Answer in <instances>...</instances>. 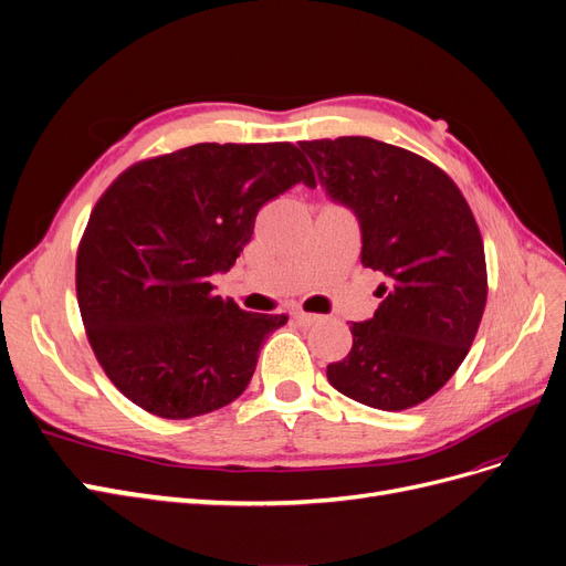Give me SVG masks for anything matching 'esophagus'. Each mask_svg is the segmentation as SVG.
Segmentation results:
<instances>
[{
  "instance_id": "1",
  "label": "esophagus",
  "mask_w": 566,
  "mask_h": 566,
  "mask_svg": "<svg viewBox=\"0 0 566 566\" xmlns=\"http://www.w3.org/2000/svg\"><path fill=\"white\" fill-rule=\"evenodd\" d=\"M294 319H296V324L298 326H312V324H317V322H322V317L319 315H310V312H294Z\"/></svg>"
}]
</instances>
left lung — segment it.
<instances>
[{"instance_id":"1","label":"left lung","mask_w":566,"mask_h":566,"mask_svg":"<svg viewBox=\"0 0 566 566\" xmlns=\"http://www.w3.org/2000/svg\"><path fill=\"white\" fill-rule=\"evenodd\" d=\"M333 202L361 228V263L382 303L352 322V349L328 364L340 394L378 410L427 401L464 361L488 301L485 247L469 202L433 163L370 137L301 142Z\"/></svg>"}]
</instances>
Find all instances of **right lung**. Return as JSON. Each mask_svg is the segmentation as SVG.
<instances>
[{
  "label": "right lung",
  "mask_w": 566,
  "mask_h": 566,
  "mask_svg": "<svg viewBox=\"0 0 566 566\" xmlns=\"http://www.w3.org/2000/svg\"><path fill=\"white\" fill-rule=\"evenodd\" d=\"M315 172L289 142L193 144L128 167L91 214L76 296L95 357L120 394L165 420L235 401L286 315L212 294L259 209Z\"/></svg>",
  "instance_id": "1"
}]
</instances>
